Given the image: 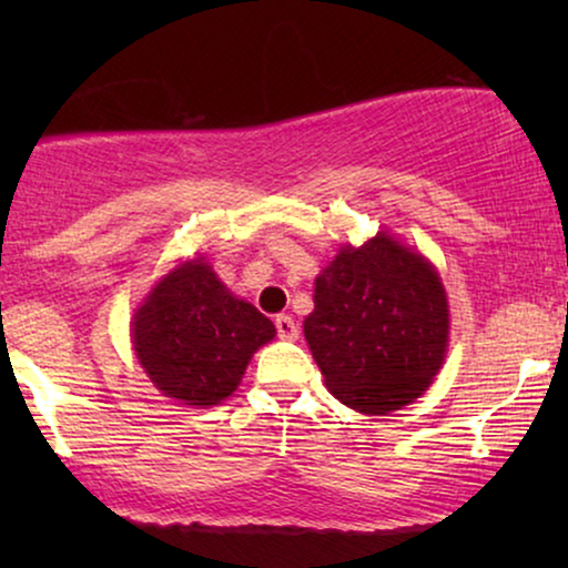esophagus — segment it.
Here are the masks:
<instances>
[{
  "mask_svg": "<svg viewBox=\"0 0 568 568\" xmlns=\"http://www.w3.org/2000/svg\"><path fill=\"white\" fill-rule=\"evenodd\" d=\"M274 325H276V333H278V338H284V341H294V338L300 336V331H297V323H294L290 315H276Z\"/></svg>",
  "mask_w": 568,
  "mask_h": 568,
  "instance_id": "obj_1",
  "label": "esophagus"
}]
</instances>
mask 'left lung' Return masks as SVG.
<instances>
[{
  "label": "left lung",
  "instance_id": "obj_1",
  "mask_svg": "<svg viewBox=\"0 0 568 568\" xmlns=\"http://www.w3.org/2000/svg\"><path fill=\"white\" fill-rule=\"evenodd\" d=\"M447 323L437 271L377 232L359 251L341 247L315 278L305 338L331 393L383 416L429 387L445 359Z\"/></svg>",
  "mask_w": 568,
  "mask_h": 568
}]
</instances>
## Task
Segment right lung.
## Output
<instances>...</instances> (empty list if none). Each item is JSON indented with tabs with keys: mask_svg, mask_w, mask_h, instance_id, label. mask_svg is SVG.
Instances as JSON below:
<instances>
[{
	"mask_svg": "<svg viewBox=\"0 0 568 568\" xmlns=\"http://www.w3.org/2000/svg\"><path fill=\"white\" fill-rule=\"evenodd\" d=\"M274 333V323L232 297L201 258L162 278L134 317V348L152 383L201 408L232 395L255 348Z\"/></svg>",
	"mask_w": 568,
	"mask_h": 568,
	"instance_id": "obj_1",
	"label": "right lung"
}]
</instances>
